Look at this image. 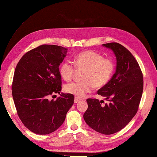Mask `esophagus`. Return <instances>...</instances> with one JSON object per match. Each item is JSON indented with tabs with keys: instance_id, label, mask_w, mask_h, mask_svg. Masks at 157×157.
I'll list each match as a JSON object with an SVG mask.
<instances>
[{
	"instance_id": "obj_1",
	"label": "esophagus",
	"mask_w": 157,
	"mask_h": 157,
	"mask_svg": "<svg viewBox=\"0 0 157 157\" xmlns=\"http://www.w3.org/2000/svg\"><path fill=\"white\" fill-rule=\"evenodd\" d=\"M80 100V99L79 98L75 97V101H74V102H75V103H77Z\"/></svg>"
}]
</instances>
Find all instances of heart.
<instances>
[{
    "mask_svg": "<svg viewBox=\"0 0 157 157\" xmlns=\"http://www.w3.org/2000/svg\"><path fill=\"white\" fill-rule=\"evenodd\" d=\"M75 65L68 61L61 64L59 72L66 81H71L73 78L75 67L84 70L82 76V81L66 84L65 91L77 98H82L94 88H101L110 81L115 69L114 61L103 58V55L93 50L80 52L74 58Z\"/></svg>",
    "mask_w": 157,
    "mask_h": 157,
    "instance_id": "b5f03b06",
    "label": "heart"
}]
</instances>
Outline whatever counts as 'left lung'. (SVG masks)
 Segmentation results:
<instances>
[{
	"label": "left lung",
	"mask_w": 157,
	"mask_h": 157,
	"mask_svg": "<svg viewBox=\"0 0 157 157\" xmlns=\"http://www.w3.org/2000/svg\"><path fill=\"white\" fill-rule=\"evenodd\" d=\"M117 58V70L105 86L98 94L109 101L88 98L84 114L86 124L95 131L110 135L121 130L137 113L144 89V77L140 65L131 52L117 42L103 44Z\"/></svg>",
	"instance_id": "8db88e82"
}]
</instances>
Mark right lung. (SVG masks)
<instances>
[{"instance_id":"1","label":"right lung","mask_w":157,"mask_h":157,"mask_svg":"<svg viewBox=\"0 0 157 157\" xmlns=\"http://www.w3.org/2000/svg\"><path fill=\"white\" fill-rule=\"evenodd\" d=\"M67 50L57 45H40L23 55L14 71L12 90L17 115L24 126L36 134L56 131L74 103L71 94L61 93L56 100H48L50 96L60 94L59 66Z\"/></svg>"}]
</instances>
